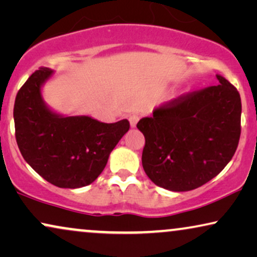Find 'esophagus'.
<instances>
[{
    "label": "esophagus",
    "instance_id": "34e87169",
    "mask_svg": "<svg viewBox=\"0 0 257 257\" xmlns=\"http://www.w3.org/2000/svg\"><path fill=\"white\" fill-rule=\"evenodd\" d=\"M139 119H140V116L138 114H131V115H129V122H131L132 128H135L136 124H138Z\"/></svg>",
    "mask_w": 257,
    "mask_h": 257
}]
</instances>
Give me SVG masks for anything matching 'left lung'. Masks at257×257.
Listing matches in <instances>:
<instances>
[{
    "mask_svg": "<svg viewBox=\"0 0 257 257\" xmlns=\"http://www.w3.org/2000/svg\"><path fill=\"white\" fill-rule=\"evenodd\" d=\"M218 84L155 108L139 121L145 135L142 166L156 186L188 191L218 175L237 148L241 97L223 76Z\"/></svg>",
    "mask_w": 257,
    "mask_h": 257,
    "instance_id": "1",
    "label": "left lung"
}]
</instances>
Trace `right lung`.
Here are the masks:
<instances>
[{
  "instance_id": "right-lung-1",
  "label": "right lung",
  "mask_w": 257,
  "mask_h": 257,
  "mask_svg": "<svg viewBox=\"0 0 257 257\" xmlns=\"http://www.w3.org/2000/svg\"><path fill=\"white\" fill-rule=\"evenodd\" d=\"M55 71L41 68L16 95L14 121L17 146L35 172L60 188H82L103 172L109 155L129 131L128 119L103 123L90 116L53 110L42 88Z\"/></svg>"
}]
</instances>
